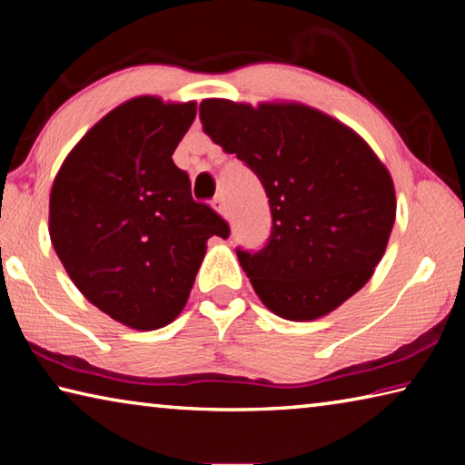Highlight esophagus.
<instances>
[{
	"instance_id": "34e87169",
	"label": "esophagus",
	"mask_w": 465,
	"mask_h": 465,
	"mask_svg": "<svg viewBox=\"0 0 465 465\" xmlns=\"http://www.w3.org/2000/svg\"><path fill=\"white\" fill-rule=\"evenodd\" d=\"M211 204H213V209L217 211L219 215H225V201H223V196H215L213 203H211Z\"/></svg>"
}]
</instances>
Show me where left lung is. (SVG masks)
I'll use <instances>...</instances> for the list:
<instances>
[{"label": "left lung", "mask_w": 465, "mask_h": 465, "mask_svg": "<svg viewBox=\"0 0 465 465\" xmlns=\"http://www.w3.org/2000/svg\"><path fill=\"white\" fill-rule=\"evenodd\" d=\"M207 135L235 153L269 196L272 230L242 269L277 316H326L371 279L388 246L396 193L388 168L341 121L297 102H201Z\"/></svg>", "instance_id": "obj_1"}]
</instances>
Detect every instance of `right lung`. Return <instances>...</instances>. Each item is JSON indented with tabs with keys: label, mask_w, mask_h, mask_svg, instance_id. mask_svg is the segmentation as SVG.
I'll use <instances>...</instances> for the list:
<instances>
[{
	"label": "right lung",
	"mask_w": 465,
	"mask_h": 465,
	"mask_svg": "<svg viewBox=\"0 0 465 465\" xmlns=\"http://www.w3.org/2000/svg\"><path fill=\"white\" fill-rule=\"evenodd\" d=\"M194 116V102L127 100L85 133L54 176L53 248L84 297L129 328L170 324L207 240L230 235L172 160Z\"/></svg>",
	"instance_id": "add662e5"
}]
</instances>
